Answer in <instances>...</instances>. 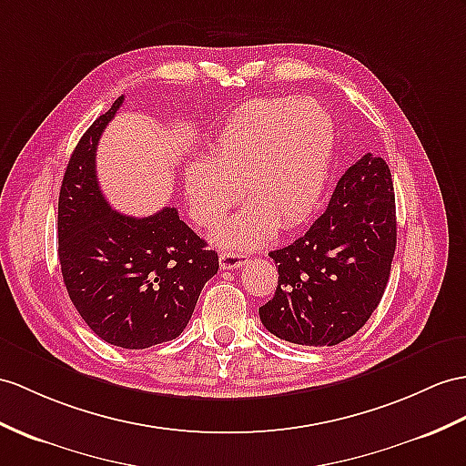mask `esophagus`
I'll return each mask as SVG.
<instances>
[{
  "label": "esophagus",
  "instance_id": "obj_1",
  "mask_svg": "<svg viewBox=\"0 0 466 466\" xmlns=\"http://www.w3.org/2000/svg\"><path fill=\"white\" fill-rule=\"evenodd\" d=\"M245 263H247V255L245 253H237V251H221L219 253V265L225 270L239 268Z\"/></svg>",
  "mask_w": 466,
  "mask_h": 466
}]
</instances>
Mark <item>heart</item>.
<instances>
[{
    "mask_svg": "<svg viewBox=\"0 0 466 466\" xmlns=\"http://www.w3.org/2000/svg\"><path fill=\"white\" fill-rule=\"evenodd\" d=\"M336 147V124L319 100L258 98L237 108L186 174L194 218L208 225L245 194L247 206L221 221L213 239L227 247L267 241L279 225L294 229L319 208Z\"/></svg>",
    "mask_w": 466,
    "mask_h": 466,
    "instance_id": "heart-1",
    "label": "heart"
}]
</instances>
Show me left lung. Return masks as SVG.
I'll use <instances>...</instances> for the list:
<instances>
[{
    "mask_svg": "<svg viewBox=\"0 0 466 466\" xmlns=\"http://www.w3.org/2000/svg\"><path fill=\"white\" fill-rule=\"evenodd\" d=\"M397 243L390 166L366 154L338 179L326 211L297 241L270 251L279 287L258 309L270 334L300 346H336L378 309Z\"/></svg>",
    "mask_w": 466,
    "mask_h": 466,
    "instance_id": "1",
    "label": "left lung"
}]
</instances>
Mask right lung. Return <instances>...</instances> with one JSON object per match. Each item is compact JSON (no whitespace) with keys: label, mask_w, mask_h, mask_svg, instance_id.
Returning a JSON list of instances; mask_svg holds the SVG:
<instances>
[{"label":"right lung","mask_w":466,"mask_h":466,"mask_svg":"<svg viewBox=\"0 0 466 466\" xmlns=\"http://www.w3.org/2000/svg\"><path fill=\"white\" fill-rule=\"evenodd\" d=\"M118 96L78 140L59 194V263L66 292L105 342L144 350L177 338L219 257L176 208L130 218L110 208L96 177V146Z\"/></svg>","instance_id":"1"}]
</instances>
